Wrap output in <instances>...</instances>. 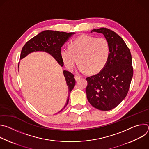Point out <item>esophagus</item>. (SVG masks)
<instances>
[{"instance_id": "1", "label": "esophagus", "mask_w": 149, "mask_h": 149, "mask_svg": "<svg viewBox=\"0 0 149 149\" xmlns=\"http://www.w3.org/2000/svg\"><path fill=\"white\" fill-rule=\"evenodd\" d=\"M80 78H81V77H80L79 76H78V75H75V79L76 81H77V80H78L79 79H80Z\"/></svg>"}]
</instances>
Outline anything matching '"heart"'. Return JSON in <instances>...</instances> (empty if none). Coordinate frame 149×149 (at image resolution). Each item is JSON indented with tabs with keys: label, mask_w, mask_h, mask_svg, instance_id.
<instances>
[{
	"label": "heart",
	"mask_w": 149,
	"mask_h": 149,
	"mask_svg": "<svg viewBox=\"0 0 149 149\" xmlns=\"http://www.w3.org/2000/svg\"><path fill=\"white\" fill-rule=\"evenodd\" d=\"M60 55L68 70H73L78 59L79 72L84 73L88 71L94 74L100 71L107 63L110 48L105 38L83 35L73 40L70 47H62Z\"/></svg>",
	"instance_id": "obj_1"
}]
</instances>
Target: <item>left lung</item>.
<instances>
[{
  "mask_svg": "<svg viewBox=\"0 0 149 149\" xmlns=\"http://www.w3.org/2000/svg\"><path fill=\"white\" fill-rule=\"evenodd\" d=\"M109 42L110 55L106 65L97 74L87 77L86 91L89 102L95 109L109 111L116 107L128 93L133 75L130 49L124 40L114 31L95 29Z\"/></svg>",
  "mask_w": 149,
  "mask_h": 149,
  "instance_id": "obj_1",
  "label": "left lung"
}]
</instances>
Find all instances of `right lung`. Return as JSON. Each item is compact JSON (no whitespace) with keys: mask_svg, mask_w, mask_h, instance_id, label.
<instances>
[{"mask_svg":"<svg viewBox=\"0 0 149 149\" xmlns=\"http://www.w3.org/2000/svg\"><path fill=\"white\" fill-rule=\"evenodd\" d=\"M75 32L67 33L51 30H46L41 32L29 41H28L22 48L20 54V59L26 57L28 54L36 51H43L51 55L62 67L63 63L61 59L60 51L61 47L69 38L75 34ZM18 65V67H19ZM67 85L68 88V95L65 105L60 111L64 109L69 101V97L71 91L75 85V80L74 75L68 71H63ZM59 111V112H60Z\"/></svg>","mask_w":149,"mask_h":149,"instance_id":"obj_1","label":"right lung"}]
</instances>
